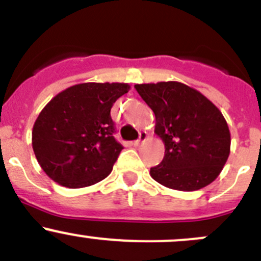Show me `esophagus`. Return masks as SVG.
Instances as JSON below:
<instances>
[{
	"instance_id": "34e87169",
	"label": "esophagus",
	"mask_w": 261,
	"mask_h": 261,
	"mask_svg": "<svg viewBox=\"0 0 261 261\" xmlns=\"http://www.w3.org/2000/svg\"><path fill=\"white\" fill-rule=\"evenodd\" d=\"M147 137H148V136H147L146 132H141V133H139V138L137 139V141H134V146H136V147L139 146V144H141L142 142L146 141Z\"/></svg>"
}]
</instances>
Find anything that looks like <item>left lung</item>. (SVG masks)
<instances>
[{
    "mask_svg": "<svg viewBox=\"0 0 261 261\" xmlns=\"http://www.w3.org/2000/svg\"><path fill=\"white\" fill-rule=\"evenodd\" d=\"M134 88L154 113V133L166 148L162 162L150 168L152 178L178 191H196L214 182L229 158L231 144L219 108L200 91L178 82Z\"/></svg>",
    "mask_w": 261,
    "mask_h": 261,
    "instance_id": "left-lung-1",
    "label": "left lung"
}]
</instances>
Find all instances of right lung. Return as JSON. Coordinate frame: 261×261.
Returning <instances> with one entry per match:
<instances>
[{
	"mask_svg": "<svg viewBox=\"0 0 261 261\" xmlns=\"http://www.w3.org/2000/svg\"><path fill=\"white\" fill-rule=\"evenodd\" d=\"M125 83H83L54 96L32 128V148L45 173L68 189L91 186L113 170L123 146L111 109Z\"/></svg>",
	"mask_w": 261,
	"mask_h": 261,
	"instance_id": "obj_1",
	"label": "right lung"
}]
</instances>
